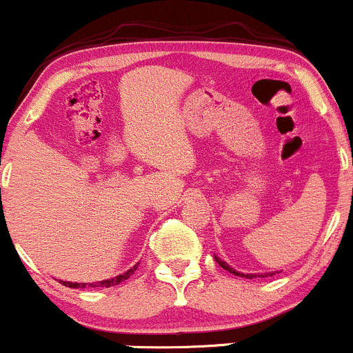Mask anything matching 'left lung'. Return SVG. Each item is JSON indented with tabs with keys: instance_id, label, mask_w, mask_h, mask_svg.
<instances>
[{
	"instance_id": "left-lung-1",
	"label": "left lung",
	"mask_w": 353,
	"mask_h": 353,
	"mask_svg": "<svg viewBox=\"0 0 353 353\" xmlns=\"http://www.w3.org/2000/svg\"><path fill=\"white\" fill-rule=\"evenodd\" d=\"M215 261H217V263L221 264V268L225 269V271L232 272V274H236V276H241V278H248V279H252V278H268V276H272V274H274V272H268V274H244V272H239V271H236V269L230 268L229 264L223 263V261L219 259V257H215Z\"/></svg>"
}]
</instances>
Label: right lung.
Masks as SVG:
<instances>
[{"label":"right lung","instance_id":"1","mask_svg":"<svg viewBox=\"0 0 353 353\" xmlns=\"http://www.w3.org/2000/svg\"><path fill=\"white\" fill-rule=\"evenodd\" d=\"M139 264V263H138ZM138 264H134V266H132L131 269H128L126 272H123V274H119V276H116V278H112V279H104V281H99V283H89V286H92V288H96V286H102V288H111V286H116V284H119V283H123V281H126L128 278H130V276L132 274V272L136 271V269H138ZM62 284L63 286H69V288H85V283H82V284H79V283H70V281H62Z\"/></svg>","mask_w":353,"mask_h":353}]
</instances>
